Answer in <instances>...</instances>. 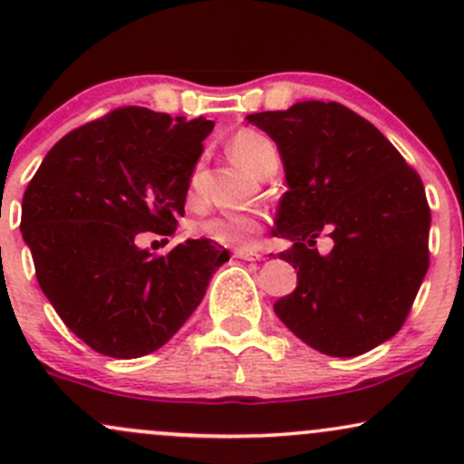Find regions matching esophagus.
Masks as SVG:
<instances>
[{"instance_id":"esophagus-1","label":"esophagus","mask_w":464,"mask_h":464,"mask_svg":"<svg viewBox=\"0 0 464 464\" xmlns=\"http://www.w3.org/2000/svg\"><path fill=\"white\" fill-rule=\"evenodd\" d=\"M233 257L246 259V262H255V259H262V253L255 248H236L233 250Z\"/></svg>"}]
</instances>
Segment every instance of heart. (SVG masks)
Wrapping results in <instances>:
<instances>
[{
	"label": "heart",
	"mask_w": 464,
	"mask_h": 464,
	"mask_svg": "<svg viewBox=\"0 0 464 464\" xmlns=\"http://www.w3.org/2000/svg\"><path fill=\"white\" fill-rule=\"evenodd\" d=\"M228 152L239 165L250 169V172L262 177L264 169L268 168L270 161L276 159V150L273 141L262 132L253 129H242L228 141ZM188 200L191 205L200 200V183L198 169L191 174ZM264 228V218L257 211H227V214H216L191 225V233L196 237L209 239V242L220 244V246H236V248H250L257 244L259 233Z\"/></svg>",
	"instance_id": "heart-1"
}]
</instances>
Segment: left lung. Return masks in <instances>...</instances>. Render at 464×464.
Segmentation results:
<instances>
[{
	"label": "left lung",
	"mask_w": 464,
	"mask_h": 464,
	"mask_svg": "<svg viewBox=\"0 0 464 464\" xmlns=\"http://www.w3.org/2000/svg\"><path fill=\"white\" fill-rule=\"evenodd\" d=\"M246 120L276 143L287 191L273 236L296 268L275 314L296 338L353 358L406 323L430 266V207L419 174L371 121L338 102L292 104ZM333 237L327 256L314 249Z\"/></svg>",
	"instance_id": "1"
}]
</instances>
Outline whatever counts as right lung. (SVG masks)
<instances>
[{"mask_svg": "<svg viewBox=\"0 0 464 464\" xmlns=\"http://www.w3.org/2000/svg\"><path fill=\"white\" fill-rule=\"evenodd\" d=\"M205 117L124 106L67 132L45 154L21 202L36 281L63 323L102 355L163 347L200 305L228 250L188 239L163 257L140 233L172 236L185 216Z\"/></svg>", "mask_w": 464, "mask_h": 464, "instance_id": "1", "label": "right lung"}]
</instances>
